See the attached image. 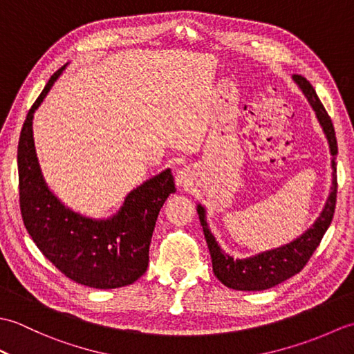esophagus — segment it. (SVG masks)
Masks as SVG:
<instances>
[{"label": "esophagus", "instance_id": "obj_1", "mask_svg": "<svg viewBox=\"0 0 354 354\" xmlns=\"http://www.w3.org/2000/svg\"><path fill=\"white\" fill-rule=\"evenodd\" d=\"M176 183L178 185L181 187H189L190 185V175H189V170H179L178 171V176H176Z\"/></svg>", "mask_w": 354, "mask_h": 354}]
</instances>
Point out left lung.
<instances>
[{
    "instance_id": "1",
    "label": "left lung",
    "mask_w": 354,
    "mask_h": 354,
    "mask_svg": "<svg viewBox=\"0 0 354 354\" xmlns=\"http://www.w3.org/2000/svg\"><path fill=\"white\" fill-rule=\"evenodd\" d=\"M292 80L295 82L298 88L301 89L303 94L306 95L307 102L310 103L312 109L315 111V115H317L318 122L322 127V132H324L327 138L330 155H332L333 171H332V187H330V190L332 192H330L328 198L326 201V205L322 208L318 219L315 221L312 227L307 228L301 236L283 246L259 252L246 259H234L232 255L227 254L222 250L221 245L217 243L216 237L213 236L212 230L208 227L205 207L198 204L196 209L199 214L202 230H204L209 255H212L213 272L217 277V280L230 289L252 290V292L266 290L298 274L299 270L306 266V263L309 261L312 254L321 243V239L324 237L326 231L333 219L335 205H336V192H337V183H336L337 142H336L335 127H333L332 120H330L327 114L326 108L322 106L317 93H315L313 86L309 84V80L304 79L303 76H298V74H293Z\"/></svg>"
}]
</instances>
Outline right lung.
Returning <instances> with one entry per match:
<instances>
[{"label": "right lung", "mask_w": 354, "mask_h": 354, "mask_svg": "<svg viewBox=\"0 0 354 354\" xmlns=\"http://www.w3.org/2000/svg\"><path fill=\"white\" fill-rule=\"evenodd\" d=\"M66 68L50 77L22 126L18 142L19 207L26 230L39 251L73 281L95 289L132 284L146 272L155 223L171 193L170 169L131 190L123 205L106 219H94L65 207L39 167L33 140V115Z\"/></svg>", "instance_id": "obj_1"}]
</instances>
